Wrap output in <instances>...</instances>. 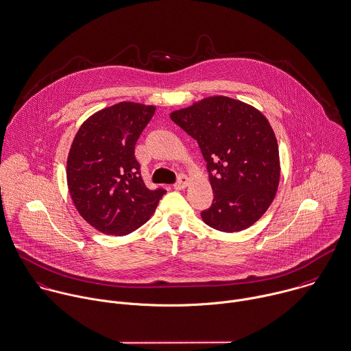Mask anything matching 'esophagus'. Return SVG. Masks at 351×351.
Wrapping results in <instances>:
<instances>
[{"label":"esophagus","mask_w":351,"mask_h":351,"mask_svg":"<svg viewBox=\"0 0 351 351\" xmlns=\"http://www.w3.org/2000/svg\"><path fill=\"white\" fill-rule=\"evenodd\" d=\"M186 185H188V177H186L185 174H180L177 182L174 184V189L181 191V189H184Z\"/></svg>","instance_id":"34e87169"}]
</instances>
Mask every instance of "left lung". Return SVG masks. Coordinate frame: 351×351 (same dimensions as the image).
<instances>
[{
  "label": "left lung",
  "instance_id": "left-lung-1",
  "mask_svg": "<svg viewBox=\"0 0 351 351\" xmlns=\"http://www.w3.org/2000/svg\"><path fill=\"white\" fill-rule=\"evenodd\" d=\"M170 118L197 140L214 200L203 221L225 233L257 222L271 206L280 165L275 133L257 109L228 97H210Z\"/></svg>",
  "mask_w": 351,
  "mask_h": 351
}]
</instances>
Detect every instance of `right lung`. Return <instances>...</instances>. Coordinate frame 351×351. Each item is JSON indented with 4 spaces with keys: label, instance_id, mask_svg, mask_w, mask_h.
<instances>
[{
    "label": "right lung",
    "instance_id": "obj_1",
    "mask_svg": "<svg viewBox=\"0 0 351 351\" xmlns=\"http://www.w3.org/2000/svg\"><path fill=\"white\" fill-rule=\"evenodd\" d=\"M155 106L121 102L83 122L66 162L79 214L101 233L125 235L144 225L166 193L145 186L134 145Z\"/></svg>",
    "mask_w": 351,
    "mask_h": 351
}]
</instances>
